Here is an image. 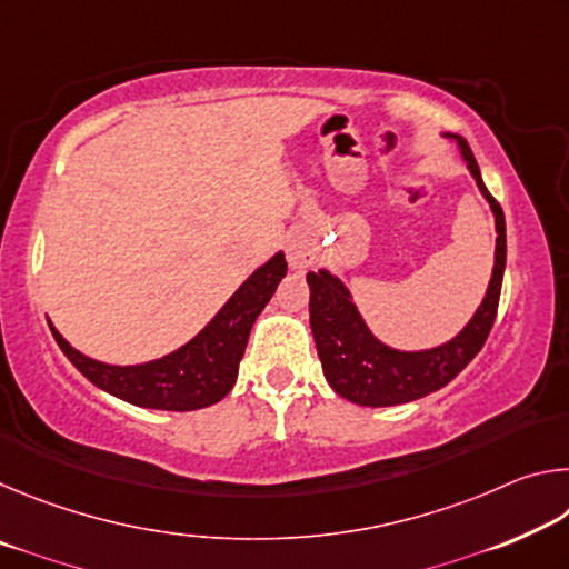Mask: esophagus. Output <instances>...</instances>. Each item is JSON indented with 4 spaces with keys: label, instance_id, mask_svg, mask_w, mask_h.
Instances as JSON below:
<instances>
[{
    "label": "esophagus",
    "instance_id": "1",
    "mask_svg": "<svg viewBox=\"0 0 569 569\" xmlns=\"http://www.w3.org/2000/svg\"><path fill=\"white\" fill-rule=\"evenodd\" d=\"M286 258H288V266L296 268V271H301V268H308L313 263L316 246L306 236H293L286 246Z\"/></svg>",
    "mask_w": 569,
    "mask_h": 569
}]
</instances>
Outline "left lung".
Listing matches in <instances>:
<instances>
[{
  "instance_id": "8db88e82",
  "label": "left lung",
  "mask_w": 569,
  "mask_h": 569,
  "mask_svg": "<svg viewBox=\"0 0 569 569\" xmlns=\"http://www.w3.org/2000/svg\"><path fill=\"white\" fill-rule=\"evenodd\" d=\"M447 138L459 146L461 160L467 162V170L477 180L479 192L492 208L497 230L495 268L487 293L475 316L455 339L421 351L393 349L371 333L353 303L351 291L339 276L326 271V268L306 276L308 288H311L308 313H311V331L323 366V377L339 397L359 403V407H397V403L417 401L447 387L481 351L489 331H492L507 266L505 213L485 188L479 166L467 142L457 134H447Z\"/></svg>"
}]
</instances>
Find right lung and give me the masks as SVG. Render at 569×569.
Returning <instances> with one entry per match:
<instances>
[{
  "mask_svg": "<svg viewBox=\"0 0 569 569\" xmlns=\"http://www.w3.org/2000/svg\"><path fill=\"white\" fill-rule=\"evenodd\" d=\"M288 271L281 250L256 268L226 306L206 323V329L192 336L180 349L146 363L118 366L90 359L64 341V336L50 329L62 353L82 377L94 387L112 393L142 409L162 411H196L218 403L233 389L238 379V363L246 353L250 329L271 301L278 283Z\"/></svg>",
  "mask_w": 569,
  "mask_h": 569,
  "instance_id": "obj_1",
  "label": "right lung"
}]
</instances>
